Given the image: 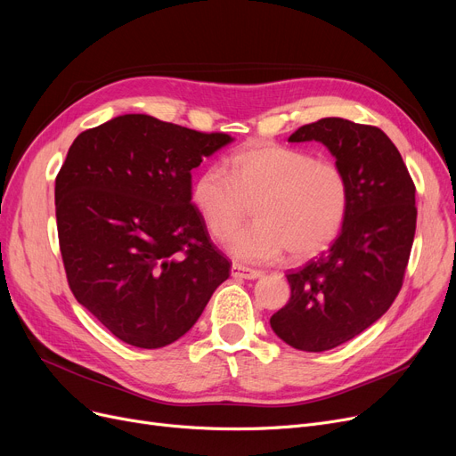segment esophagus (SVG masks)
Listing matches in <instances>:
<instances>
[{"label": "esophagus", "mask_w": 456, "mask_h": 456, "mask_svg": "<svg viewBox=\"0 0 456 456\" xmlns=\"http://www.w3.org/2000/svg\"><path fill=\"white\" fill-rule=\"evenodd\" d=\"M231 275H232L234 279H258V277H262V272L251 270V268L242 266V265H232Z\"/></svg>", "instance_id": "esophagus-1"}]
</instances>
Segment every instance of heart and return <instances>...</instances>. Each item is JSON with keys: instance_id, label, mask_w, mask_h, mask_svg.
I'll return each mask as SVG.
<instances>
[{"instance_id": "1", "label": "heart", "mask_w": 456, "mask_h": 456, "mask_svg": "<svg viewBox=\"0 0 456 456\" xmlns=\"http://www.w3.org/2000/svg\"><path fill=\"white\" fill-rule=\"evenodd\" d=\"M191 203L216 240H225L253 205L256 224L229 249L248 262L314 256L346 224L351 188L346 172L299 148L258 140L234 151L222 167H205L191 184Z\"/></svg>"}]
</instances>
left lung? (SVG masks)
<instances>
[{"mask_svg":"<svg viewBox=\"0 0 456 456\" xmlns=\"http://www.w3.org/2000/svg\"><path fill=\"white\" fill-rule=\"evenodd\" d=\"M318 140L347 175L342 232L320 256L286 273L290 299L270 318L289 346L320 353L375 323L395 301L416 232V184L394 142L375 126L322 118L289 142Z\"/></svg>","mask_w":456,"mask_h":456,"instance_id":"obj_1","label":"left lung"}]
</instances>
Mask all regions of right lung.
<instances>
[{"mask_svg":"<svg viewBox=\"0 0 456 456\" xmlns=\"http://www.w3.org/2000/svg\"><path fill=\"white\" fill-rule=\"evenodd\" d=\"M227 142V133L124 114L69 146L55 179L68 286L122 342L179 340L229 277L190 196V172Z\"/></svg>","mask_w":456,"mask_h":456,"instance_id":"obj_1","label":"right lung"}]
</instances>
